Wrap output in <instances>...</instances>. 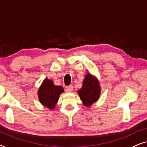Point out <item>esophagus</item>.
Segmentation results:
<instances>
[{
	"label": "esophagus",
	"instance_id": "1",
	"mask_svg": "<svg viewBox=\"0 0 147 147\" xmlns=\"http://www.w3.org/2000/svg\"><path fill=\"white\" fill-rule=\"evenodd\" d=\"M73 86H67L66 87V91L67 92H71L73 91Z\"/></svg>",
	"mask_w": 147,
	"mask_h": 147
}]
</instances>
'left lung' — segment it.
<instances>
[{"instance_id":"8db88e82","label":"left lung","mask_w":147,"mask_h":147,"mask_svg":"<svg viewBox=\"0 0 147 147\" xmlns=\"http://www.w3.org/2000/svg\"><path fill=\"white\" fill-rule=\"evenodd\" d=\"M84 106L90 107L99 99L101 88L99 81L91 74L85 75L81 89L77 91Z\"/></svg>"}]
</instances>
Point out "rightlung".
Returning <instances> with one entry per match:
<instances>
[{
    "mask_svg": "<svg viewBox=\"0 0 147 147\" xmlns=\"http://www.w3.org/2000/svg\"><path fill=\"white\" fill-rule=\"evenodd\" d=\"M64 92L63 88L60 86H55L51 80L45 78L38 90V98L42 105L53 110L55 108L60 94Z\"/></svg>",
    "mask_w": 147,
    "mask_h": 147,
    "instance_id": "obj_1",
    "label": "right lung"
}]
</instances>
